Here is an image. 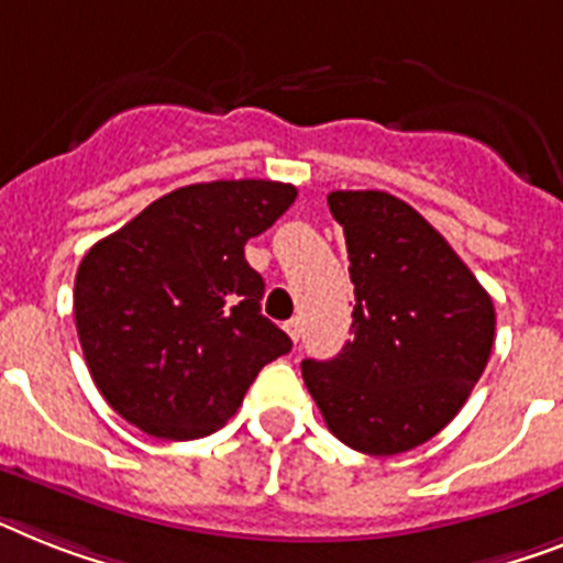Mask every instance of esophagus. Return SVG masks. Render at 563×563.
Masks as SVG:
<instances>
[{
    "label": "esophagus",
    "mask_w": 563,
    "mask_h": 563,
    "mask_svg": "<svg viewBox=\"0 0 563 563\" xmlns=\"http://www.w3.org/2000/svg\"><path fill=\"white\" fill-rule=\"evenodd\" d=\"M285 331H287V336L292 339V342H299V336H301V322H299V319H290V322H285Z\"/></svg>",
    "instance_id": "esophagus-1"
}]
</instances>
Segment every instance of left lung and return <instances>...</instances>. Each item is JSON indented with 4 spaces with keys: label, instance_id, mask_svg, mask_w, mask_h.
I'll return each mask as SVG.
<instances>
[{
    "label": "left lung",
    "instance_id": "8db88e82",
    "mask_svg": "<svg viewBox=\"0 0 563 563\" xmlns=\"http://www.w3.org/2000/svg\"><path fill=\"white\" fill-rule=\"evenodd\" d=\"M354 282L351 339L301 362L328 429L362 454H399L454 420L495 342V305L415 207L379 189L328 195Z\"/></svg>",
    "mask_w": 563,
    "mask_h": 563
}]
</instances>
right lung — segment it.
I'll list each match as a JSON object with an SVG mask.
<instances>
[{"instance_id": "add662e5", "label": "right lung", "mask_w": 563, "mask_h": 563, "mask_svg": "<svg viewBox=\"0 0 563 563\" xmlns=\"http://www.w3.org/2000/svg\"><path fill=\"white\" fill-rule=\"evenodd\" d=\"M296 201L278 180L192 184L148 203L82 255L74 322L114 411L161 440L212 434L267 362L292 347L262 316L264 278L244 258Z\"/></svg>"}]
</instances>
